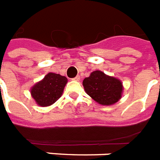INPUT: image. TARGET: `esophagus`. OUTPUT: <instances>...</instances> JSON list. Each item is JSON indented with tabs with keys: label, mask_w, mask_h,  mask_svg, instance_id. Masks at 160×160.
<instances>
[{
	"label": "esophagus",
	"mask_w": 160,
	"mask_h": 160,
	"mask_svg": "<svg viewBox=\"0 0 160 160\" xmlns=\"http://www.w3.org/2000/svg\"><path fill=\"white\" fill-rule=\"evenodd\" d=\"M80 75H77L76 77L74 78V79H73V80H75V81H80Z\"/></svg>",
	"instance_id": "esophagus-1"
}]
</instances>
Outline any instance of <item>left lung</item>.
<instances>
[{"label":"left lung","mask_w":160,"mask_h":160,"mask_svg":"<svg viewBox=\"0 0 160 160\" xmlns=\"http://www.w3.org/2000/svg\"><path fill=\"white\" fill-rule=\"evenodd\" d=\"M87 95L102 106L117 103L122 96L123 85L119 79L110 76L101 70H95L83 80Z\"/></svg>","instance_id":"1"}]
</instances>
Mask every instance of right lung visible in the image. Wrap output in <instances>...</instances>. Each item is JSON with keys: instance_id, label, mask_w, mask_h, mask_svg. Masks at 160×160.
<instances>
[{"instance_id": "right-lung-1", "label": "right lung", "mask_w": 160, "mask_h": 160, "mask_svg": "<svg viewBox=\"0 0 160 160\" xmlns=\"http://www.w3.org/2000/svg\"><path fill=\"white\" fill-rule=\"evenodd\" d=\"M68 82L65 76L48 73L44 78L31 87V96L40 107H49L62 96Z\"/></svg>"}]
</instances>
